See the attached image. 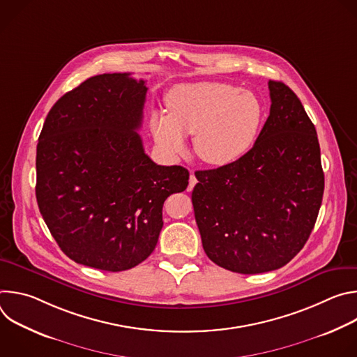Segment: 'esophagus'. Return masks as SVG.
Returning a JSON list of instances; mask_svg holds the SVG:
<instances>
[{
    "mask_svg": "<svg viewBox=\"0 0 357 357\" xmlns=\"http://www.w3.org/2000/svg\"><path fill=\"white\" fill-rule=\"evenodd\" d=\"M196 178H195V175H193V172H190V176H189V186H188V189L189 190H192L193 189V186L196 185Z\"/></svg>",
    "mask_w": 357,
    "mask_h": 357,
    "instance_id": "esophagus-1",
    "label": "esophagus"
}]
</instances>
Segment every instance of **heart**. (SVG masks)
Listing matches in <instances>:
<instances>
[{
    "mask_svg": "<svg viewBox=\"0 0 357 357\" xmlns=\"http://www.w3.org/2000/svg\"><path fill=\"white\" fill-rule=\"evenodd\" d=\"M167 113H152V137L167 157H178L193 137L196 155L209 165L225 167L256 144L264 124V105L250 90L219 82L185 83L172 87Z\"/></svg>",
    "mask_w": 357,
    "mask_h": 357,
    "instance_id": "b5f03b06",
    "label": "heart"
}]
</instances>
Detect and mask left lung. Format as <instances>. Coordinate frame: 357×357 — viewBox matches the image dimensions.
I'll list each match as a JSON object with an SVG mask.
<instances>
[{
	"instance_id": "left-lung-1",
	"label": "left lung",
	"mask_w": 357,
	"mask_h": 357,
	"mask_svg": "<svg viewBox=\"0 0 357 357\" xmlns=\"http://www.w3.org/2000/svg\"><path fill=\"white\" fill-rule=\"evenodd\" d=\"M270 116L238 161L196 171L192 192L206 256L240 274L289 263L310 238L325 176L315 126L282 82H268Z\"/></svg>"
}]
</instances>
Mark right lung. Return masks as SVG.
<instances>
[{
	"label": "right lung",
	"mask_w": 357,
	"mask_h": 357,
	"mask_svg": "<svg viewBox=\"0 0 357 357\" xmlns=\"http://www.w3.org/2000/svg\"><path fill=\"white\" fill-rule=\"evenodd\" d=\"M146 86L130 73L93 76L46 116L36 146L39 212L66 256L124 271L154 251L167 197L188 188L183 167L157 165L144 151Z\"/></svg>",
	"instance_id": "add662e5"
}]
</instances>
